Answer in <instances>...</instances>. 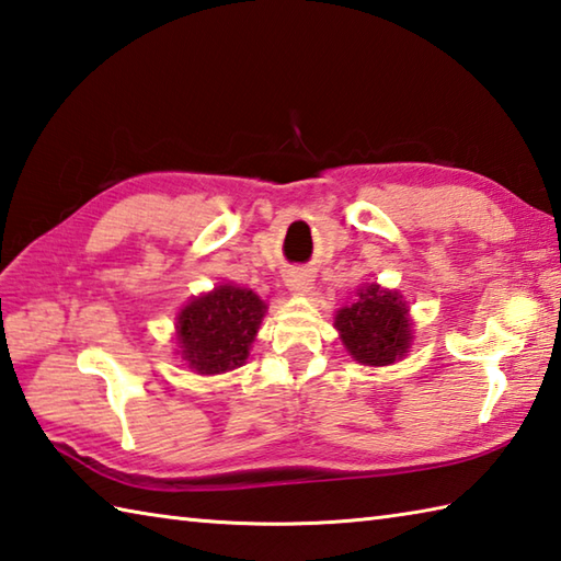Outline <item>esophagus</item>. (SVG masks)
Segmentation results:
<instances>
[{
  "label": "esophagus",
  "instance_id": "34e87169",
  "mask_svg": "<svg viewBox=\"0 0 561 561\" xmlns=\"http://www.w3.org/2000/svg\"><path fill=\"white\" fill-rule=\"evenodd\" d=\"M285 285H288V290L293 293L308 295L314 288V276L305 268H293L288 276H285Z\"/></svg>",
  "mask_w": 561,
  "mask_h": 561
}]
</instances>
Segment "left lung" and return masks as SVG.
Listing matches in <instances>:
<instances>
[{
    "mask_svg": "<svg viewBox=\"0 0 561 561\" xmlns=\"http://www.w3.org/2000/svg\"><path fill=\"white\" fill-rule=\"evenodd\" d=\"M334 327L348 356L364 366L396 364L412 344V320L403 295L376 283L358 288L356 300L336 312Z\"/></svg>",
    "mask_w": 561,
    "mask_h": 561,
    "instance_id": "8db88e82",
    "label": "left lung"
}]
</instances>
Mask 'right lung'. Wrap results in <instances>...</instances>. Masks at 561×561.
Segmentation results:
<instances>
[{
  "mask_svg": "<svg viewBox=\"0 0 561 561\" xmlns=\"http://www.w3.org/2000/svg\"><path fill=\"white\" fill-rule=\"evenodd\" d=\"M266 302L249 288L225 283L190 300L175 317L183 362L199 376L225 374L247 364Z\"/></svg>",
  "mask_w": 561,
  "mask_h": 561,
  "instance_id": "1",
  "label": "right lung"
}]
</instances>
